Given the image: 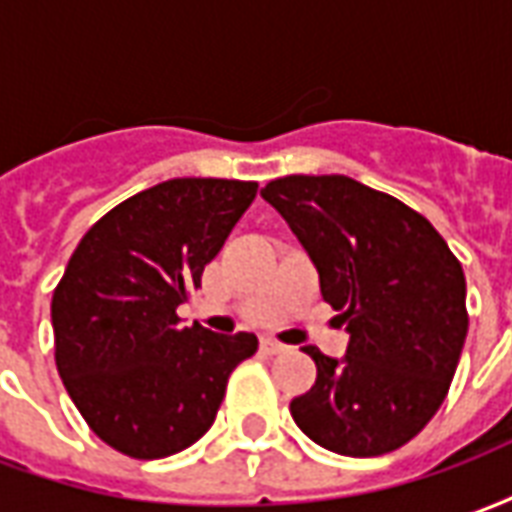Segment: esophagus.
<instances>
[{
	"label": "esophagus",
	"mask_w": 512,
	"mask_h": 512,
	"mask_svg": "<svg viewBox=\"0 0 512 512\" xmlns=\"http://www.w3.org/2000/svg\"><path fill=\"white\" fill-rule=\"evenodd\" d=\"M260 348H263L268 356H277V354H285V351H288V345L277 343V340H271V337H266V340L260 343Z\"/></svg>",
	"instance_id": "34e87169"
}]
</instances>
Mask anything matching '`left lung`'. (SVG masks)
I'll return each instance as SVG.
<instances>
[{"mask_svg": "<svg viewBox=\"0 0 512 512\" xmlns=\"http://www.w3.org/2000/svg\"><path fill=\"white\" fill-rule=\"evenodd\" d=\"M260 197L299 238L351 337L343 359L304 348L318 378L290 403L296 425L351 458L403 447L439 411L461 359V263L425 216L345 175H288Z\"/></svg>", "mask_w": 512, "mask_h": 512, "instance_id": "1", "label": "left lung"}]
</instances>
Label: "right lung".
Here are the masks:
<instances>
[{
	"label": "right lung",
	"mask_w": 512,
	"mask_h": 512,
	"mask_svg": "<svg viewBox=\"0 0 512 512\" xmlns=\"http://www.w3.org/2000/svg\"><path fill=\"white\" fill-rule=\"evenodd\" d=\"M257 194L252 180L172 178L87 230L51 299L54 356L98 439L153 461L211 428L257 337L180 326L178 307Z\"/></svg>",
	"instance_id": "obj_1"
}]
</instances>
